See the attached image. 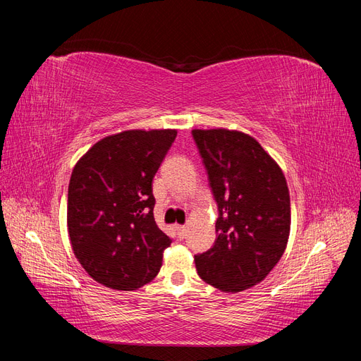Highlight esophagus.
Masks as SVG:
<instances>
[{"label": "esophagus", "mask_w": 361, "mask_h": 361, "mask_svg": "<svg viewBox=\"0 0 361 361\" xmlns=\"http://www.w3.org/2000/svg\"><path fill=\"white\" fill-rule=\"evenodd\" d=\"M176 233L180 239L187 236V226H176Z\"/></svg>", "instance_id": "1"}]
</instances>
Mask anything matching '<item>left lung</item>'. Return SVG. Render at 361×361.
<instances>
[{
    "mask_svg": "<svg viewBox=\"0 0 361 361\" xmlns=\"http://www.w3.org/2000/svg\"><path fill=\"white\" fill-rule=\"evenodd\" d=\"M218 207L212 248L195 255L199 276L223 292L257 285L285 253L290 231L288 183L257 141L227 129H194Z\"/></svg>",
    "mask_w": 361,
    "mask_h": 361,
    "instance_id": "1",
    "label": "left lung"
}]
</instances>
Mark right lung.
Listing matches in <instances>:
<instances>
[{"label":"right lung","instance_id":"right-lung-1","mask_svg":"<svg viewBox=\"0 0 361 361\" xmlns=\"http://www.w3.org/2000/svg\"><path fill=\"white\" fill-rule=\"evenodd\" d=\"M178 130H125L76 162L68 190L72 250L89 276L117 290L154 280L171 239L155 223L152 180Z\"/></svg>","mask_w":361,"mask_h":361}]
</instances>
